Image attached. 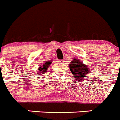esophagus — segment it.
Segmentation results:
<instances>
[{
	"mask_svg": "<svg viewBox=\"0 0 120 120\" xmlns=\"http://www.w3.org/2000/svg\"><path fill=\"white\" fill-rule=\"evenodd\" d=\"M64 61V60H60V63H63Z\"/></svg>",
	"mask_w": 120,
	"mask_h": 120,
	"instance_id": "obj_1",
	"label": "esophagus"
}]
</instances>
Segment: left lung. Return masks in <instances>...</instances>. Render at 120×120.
<instances>
[{
	"label": "left lung",
	"instance_id": "8db88e82",
	"mask_svg": "<svg viewBox=\"0 0 120 120\" xmlns=\"http://www.w3.org/2000/svg\"><path fill=\"white\" fill-rule=\"evenodd\" d=\"M69 66L73 75L75 76L74 77L78 81L82 80L84 78L86 77V75L89 73V68L80 60L75 58L70 62Z\"/></svg>",
	"mask_w": 120,
	"mask_h": 120
}]
</instances>
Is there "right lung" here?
Returning <instances> with one entry per match:
<instances>
[{
    "mask_svg": "<svg viewBox=\"0 0 120 120\" xmlns=\"http://www.w3.org/2000/svg\"><path fill=\"white\" fill-rule=\"evenodd\" d=\"M51 61L52 60H50V61H47V62L44 63L43 65L42 66L39 67L38 69V73L39 75L41 74V73H45L46 72H47V70H48V68L50 66V64H51Z\"/></svg>",
    "mask_w": 120,
    "mask_h": 120,
    "instance_id": "add662e5",
    "label": "right lung"
}]
</instances>
